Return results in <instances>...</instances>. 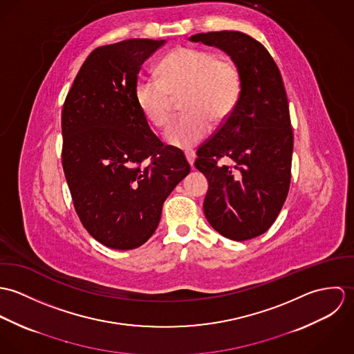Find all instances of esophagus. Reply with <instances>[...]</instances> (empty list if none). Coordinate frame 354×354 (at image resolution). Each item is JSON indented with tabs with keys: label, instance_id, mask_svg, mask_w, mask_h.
I'll use <instances>...</instances> for the list:
<instances>
[{
	"label": "esophagus",
	"instance_id": "obj_1",
	"mask_svg": "<svg viewBox=\"0 0 354 354\" xmlns=\"http://www.w3.org/2000/svg\"><path fill=\"white\" fill-rule=\"evenodd\" d=\"M185 158H187V160H188V163H189V165H191V166H194V163H195V158H196V155H195V152H194V151L185 152Z\"/></svg>",
	"mask_w": 354,
	"mask_h": 354
}]
</instances>
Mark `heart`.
<instances>
[{
  "mask_svg": "<svg viewBox=\"0 0 354 354\" xmlns=\"http://www.w3.org/2000/svg\"><path fill=\"white\" fill-rule=\"evenodd\" d=\"M159 79H143L136 86V101L153 127L170 120L171 97L183 98V111L165 132L166 142L189 150L208 136L211 122L223 124L241 97V73L227 57L196 48H177L158 65Z\"/></svg>",
  "mask_w": 354,
  "mask_h": 354,
  "instance_id": "1",
  "label": "heart"
}]
</instances>
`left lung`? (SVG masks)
<instances>
[{"label": "left lung", "instance_id": "8db88e82", "mask_svg": "<svg viewBox=\"0 0 354 354\" xmlns=\"http://www.w3.org/2000/svg\"><path fill=\"white\" fill-rule=\"evenodd\" d=\"M189 41L225 51L241 73L237 107L198 150L195 166L208 180V223L226 239L250 240L274 223L290 185L293 131L282 76L267 49L244 32H202Z\"/></svg>", "mask_w": 354, "mask_h": 354}]
</instances>
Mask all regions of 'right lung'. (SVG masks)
Segmentation results:
<instances>
[{"label": "right lung", "mask_w": 354, "mask_h": 354, "mask_svg": "<svg viewBox=\"0 0 354 354\" xmlns=\"http://www.w3.org/2000/svg\"><path fill=\"white\" fill-rule=\"evenodd\" d=\"M166 41L127 39L93 51L62 107V167L87 232L111 250H135L156 230L162 205L191 171L163 146L136 101L142 65Z\"/></svg>", "instance_id": "add662e5"}]
</instances>
